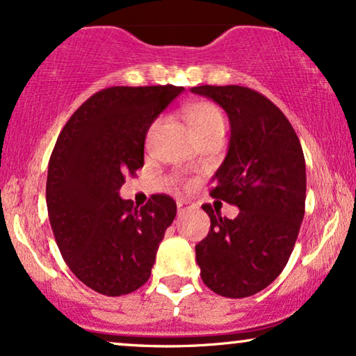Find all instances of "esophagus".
Segmentation results:
<instances>
[{"instance_id":"34e87169","label":"esophagus","mask_w":356,"mask_h":356,"mask_svg":"<svg viewBox=\"0 0 356 356\" xmlns=\"http://www.w3.org/2000/svg\"><path fill=\"white\" fill-rule=\"evenodd\" d=\"M192 205L188 202H184V200H177V211L179 215H182V213H186L187 210H191Z\"/></svg>"}]
</instances>
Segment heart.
<instances>
[{
    "mask_svg": "<svg viewBox=\"0 0 356 356\" xmlns=\"http://www.w3.org/2000/svg\"><path fill=\"white\" fill-rule=\"evenodd\" d=\"M184 117H186L188 127L197 136V140L208 134H213V131H225V115H222L221 108L213 102L198 101L188 104L184 107ZM154 127L156 123L149 127V134L154 130Z\"/></svg>",
    "mask_w": 356,
    "mask_h": 356,
    "instance_id": "1",
    "label": "heart"
}]
</instances>
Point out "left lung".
<instances>
[{
    "label": "left lung",
    "mask_w": 356,
    "mask_h": 356,
    "mask_svg": "<svg viewBox=\"0 0 356 356\" xmlns=\"http://www.w3.org/2000/svg\"><path fill=\"white\" fill-rule=\"evenodd\" d=\"M225 108L231 138L211 197L239 208L234 220L211 205L210 231L195 245L202 280L216 295L245 298L267 288L290 259L306 202L305 154L275 104L244 86H197Z\"/></svg>",
    "instance_id": "1"
}]
</instances>
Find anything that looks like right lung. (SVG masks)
Segmentation results:
<instances>
[{
	"mask_svg": "<svg viewBox=\"0 0 356 356\" xmlns=\"http://www.w3.org/2000/svg\"><path fill=\"white\" fill-rule=\"evenodd\" d=\"M182 91L172 84L102 89L70 117L51 151V231L71 272L101 295H129L148 282L175 218L169 195L158 193L138 208L118 191L127 174L143 168L151 123Z\"/></svg>",
	"mask_w": 356,
	"mask_h": 356,
	"instance_id": "add662e5",
	"label": "right lung"
}]
</instances>
